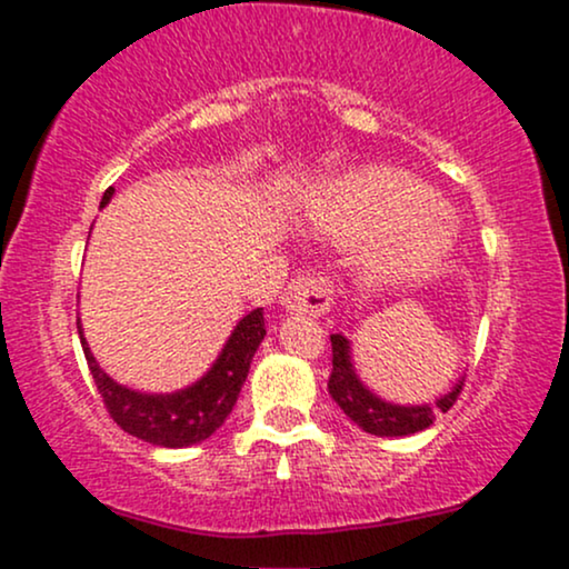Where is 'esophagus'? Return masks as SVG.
<instances>
[{"label": "esophagus", "mask_w": 569, "mask_h": 569, "mask_svg": "<svg viewBox=\"0 0 569 569\" xmlns=\"http://www.w3.org/2000/svg\"><path fill=\"white\" fill-rule=\"evenodd\" d=\"M332 300H336V284L330 277H319V273L292 279L282 296L287 311L309 313V317H322L332 309Z\"/></svg>", "instance_id": "esophagus-1"}]
</instances>
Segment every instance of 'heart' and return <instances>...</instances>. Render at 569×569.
I'll return each instance as SVG.
<instances>
[{
  "label": "heart",
  "mask_w": 569,
  "mask_h": 569,
  "mask_svg": "<svg viewBox=\"0 0 569 569\" xmlns=\"http://www.w3.org/2000/svg\"><path fill=\"white\" fill-rule=\"evenodd\" d=\"M311 223L340 242H372L370 263L383 277H416L445 258L452 229L429 186L393 170L351 172L322 186L309 207Z\"/></svg>",
  "instance_id": "obj_1"
}]
</instances>
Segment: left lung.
<instances>
[{
	"instance_id": "obj_1",
	"label": "left lung",
	"mask_w": 569,
	"mask_h": 569,
	"mask_svg": "<svg viewBox=\"0 0 569 569\" xmlns=\"http://www.w3.org/2000/svg\"><path fill=\"white\" fill-rule=\"evenodd\" d=\"M332 343V372L327 380V389H330L332 399H336L340 410L349 416L359 429L367 433H376V437H407V433H416L429 429L437 420L439 412H447L452 405L458 402L460 391H463V380L439 399L437 407H399L389 405L383 399L372 397L370 391L359 383V378L353 376L351 357H349V340L343 336H330Z\"/></svg>"
}]
</instances>
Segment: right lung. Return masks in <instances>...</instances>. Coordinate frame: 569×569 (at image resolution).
Returning <instances> with one entry per match:
<instances>
[{
	"label": "right lung",
	"mask_w": 569,
	"mask_h": 569,
	"mask_svg": "<svg viewBox=\"0 0 569 569\" xmlns=\"http://www.w3.org/2000/svg\"><path fill=\"white\" fill-rule=\"evenodd\" d=\"M111 193L113 189H106L100 207L109 202ZM263 336V309L250 311L231 332L212 370L189 389L176 393H140L113 383L87 349L84 336L79 338L100 399L119 429L159 447H189L212 437L229 418Z\"/></svg>",
	"instance_id": "add662e5"
}]
</instances>
